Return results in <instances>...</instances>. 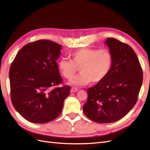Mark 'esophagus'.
I'll return each instance as SVG.
<instances>
[{
  "instance_id": "34e87169",
  "label": "esophagus",
  "mask_w": 150,
  "mask_h": 150,
  "mask_svg": "<svg viewBox=\"0 0 150 150\" xmlns=\"http://www.w3.org/2000/svg\"><path fill=\"white\" fill-rule=\"evenodd\" d=\"M78 88H76V87H73L71 89V93H75V92H77L78 91Z\"/></svg>"
}]
</instances>
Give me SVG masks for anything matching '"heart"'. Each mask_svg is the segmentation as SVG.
Returning a JSON list of instances; mask_svg holds the SVG:
<instances>
[{"instance_id": "1", "label": "heart", "mask_w": 150, "mask_h": 150, "mask_svg": "<svg viewBox=\"0 0 150 150\" xmlns=\"http://www.w3.org/2000/svg\"><path fill=\"white\" fill-rule=\"evenodd\" d=\"M71 58L72 61L62 59L58 67L67 79H71L79 68L81 73L69 82L75 86H84L91 81L100 82L110 73L113 62L111 52L107 49L81 48L72 53Z\"/></svg>"}]
</instances>
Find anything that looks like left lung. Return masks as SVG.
Segmentation results:
<instances>
[{
    "label": "left lung",
    "mask_w": 150,
    "mask_h": 150,
    "mask_svg": "<svg viewBox=\"0 0 150 150\" xmlns=\"http://www.w3.org/2000/svg\"><path fill=\"white\" fill-rule=\"evenodd\" d=\"M105 43L113 58L111 69L88 89L83 106L85 115L98 123L116 122L128 114L137 101L143 83L142 68L134 50L115 38H107Z\"/></svg>",
    "instance_id": "left-lung-1"
}]
</instances>
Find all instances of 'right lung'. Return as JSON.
Listing matches in <instances>:
<instances>
[{"mask_svg": "<svg viewBox=\"0 0 150 150\" xmlns=\"http://www.w3.org/2000/svg\"><path fill=\"white\" fill-rule=\"evenodd\" d=\"M62 46L41 39L26 44L18 52L9 70L11 98L16 111L28 121L42 124L60 115L69 86L62 84L56 60Z\"/></svg>", "mask_w": 150, "mask_h": 150, "instance_id": "right-lung-1", "label": "right lung"}]
</instances>
